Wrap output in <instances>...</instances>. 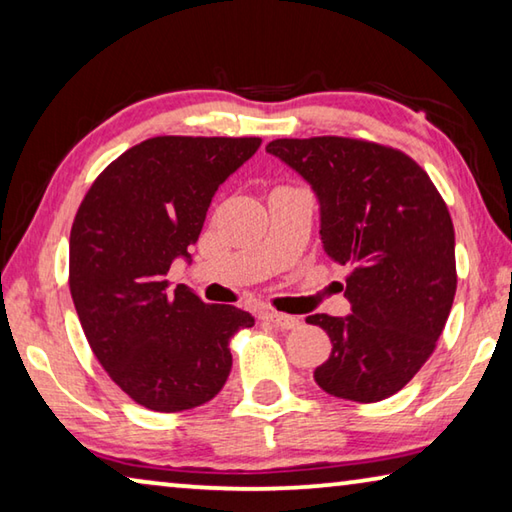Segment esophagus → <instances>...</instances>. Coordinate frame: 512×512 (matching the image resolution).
I'll use <instances>...</instances> for the list:
<instances>
[{"instance_id":"1","label":"esophagus","mask_w":512,"mask_h":512,"mask_svg":"<svg viewBox=\"0 0 512 512\" xmlns=\"http://www.w3.org/2000/svg\"><path fill=\"white\" fill-rule=\"evenodd\" d=\"M264 318L268 323H273L280 329H296L300 325V320L296 316H287V314H277V311H266Z\"/></svg>"}]
</instances>
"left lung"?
Returning a JSON list of instances; mask_svg holds the SVG:
<instances>
[{"instance_id":"1","label":"left lung","mask_w":512,"mask_h":512,"mask_svg":"<svg viewBox=\"0 0 512 512\" xmlns=\"http://www.w3.org/2000/svg\"><path fill=\"white\" fill-rule=\"evenodd\" d=\"M266 151L314 189L325 253L348 266L352 314L307 316L332 341L316 384L341 400H386L431 357L452 311L454 223L443 196L393 146L323 135L273 140Z\"/></svg>"}]
</instances>
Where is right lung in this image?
<instances>
[{
	"label": "right lung",
	"mask_w": 512,
	"mask_h": 512,
	"mask_svg": "<svg viewBox=\"0 0 512 512\" xmlns=\"http://www.w3.org/2000/svg\"><path fill=\"white\" fill-rule=\"evenodd\" d=\"M259 137L144 140L99 173L69 235V291L94 357L133 402L160 413L210 402L232 368L230 339L255 318L169 287L219 185Z\"/></svg>",
	"instance_id": "obj_1"
}]
</instances>
